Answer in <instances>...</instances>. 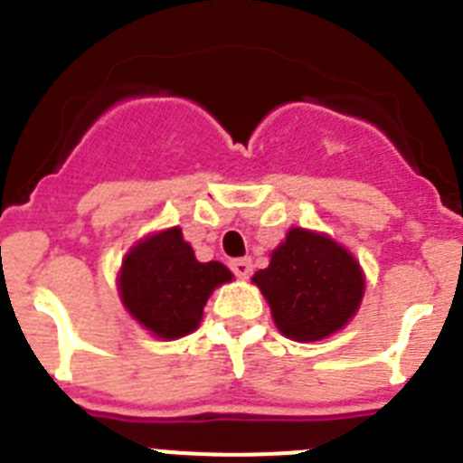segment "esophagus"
<instances>
[{"label": "esophagus", "mask_w": 463, "mask_h": 463, "mask_svg": "<svg viewBox=\"0 0 463 463\" xmlns=\"http://www.w3.org/2000/svg\"><path fill=\"white\" fill-rule=\"evenodd\" d=\"M229 269L234 271L236 278H250L252 273V261L248 260V257H241V260H232L229 261Z\"/></svg>", "instance_id": "34e87169"}]
</instances>
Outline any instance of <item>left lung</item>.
<instances>
[{
    "label": "left lung",
    "instance_id": "1",
    "mask_svg": "<svg viewBox=\"0 0 463 463\" xmlns=\"http://www.w3.org/2000/svg\"><path fill=\"white\" fill-rule=\"evenodd\" d=\"M252 282L267 297L280 334L298 343L336 334L364 297L359 261L329 236L301 227L289 229Z\"/></svg>",
    "mask_w": 463,
    "mask_h": 463
}]
</instances>
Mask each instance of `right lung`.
I'll return each instance as SVG.
<instances>
[{
  "instance_id": "right-lung-1",
  "label": "right lung",
  "mask_w": 463,
  "mask_h": 463,
  "mask_svg": "<svg viewBox=\"0 0 463 463\" xmlns=\"http://www.w3.org/2000/svg\"><path fill=\"white\" fill-rule=\"evenodd\" d=\"M232 278L220 261L196 260L181 227H171L146 236L127 252L118 289L138 325L174 341L199 326L211 292Z\"/></svg>"
}]
</instances>
